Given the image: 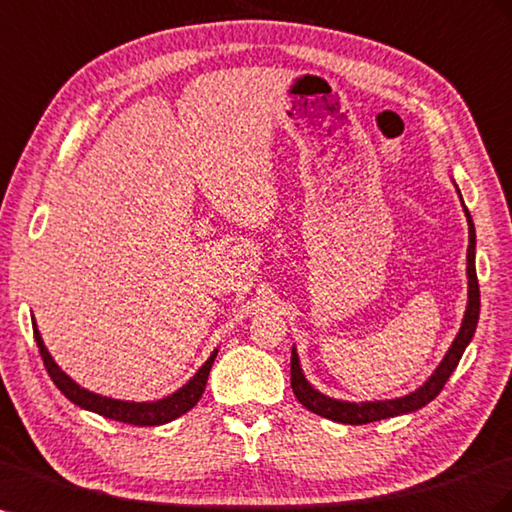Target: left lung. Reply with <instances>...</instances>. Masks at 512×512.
I'll use <instances>...</instances> for the list:
<instances>
[{
    "mask_svg": "<svg viewBox=\"0 0 512 512\" xmlns=\"http://www.w3.org/2000/svg\"><path fill=\"white\" fill-rule=\"evenodd\" d=\"M465 215H467V226H469V245H467V280H469V290H467V310H465V319L459 329L457 338H454L452 347L448 349L444 362L437 366V370L431 375L420 390L411 392L403 398H394V400H379V403H342V400L327 398L321 392H316L312 385L306 381L299 366V357L297 351L293 349V355H290V388H293V394L297 396L299 403L306 407L308 411L316 413V416H323L327 420L342 422V424H368V422H377L385 418H394L400 416V413H409L422 409L424 405L431 403V400L444 390L446 381L450 379L452 370L459 366V359L465 351V347L472 340L476 323H478V314H480V288H478V278H476V230L472 215H469L467 206H463Z\"/></svg>",
    "mask_w": 512,
    "mask_h": 512,
    "instance_id": "obj_1",
    "label": "left lung"
}]
</instances>
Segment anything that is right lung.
<instances>
[{"instance_id": "add662e5", "label": "right lung", "mask_w": 512, "mask_h": 512, "mask_svg": "<svg viewBox=\"0 0 512 512\" xmlns=\"http://www.w3.org/2000/svg\"><path fill=\"white\" fill-rule=\"evenodd\" d=\"M34 327V338L38 344L40 357H43L45 368L49 372L51 381L58 385V390L71 400V403L84 407L88 411L99 413L103 418L109 420H118V422H127V424H135V426H159L165 422H172L178 416H183L191 407H196V403L200 400L204 388H206V379H209L211 366L215 362L217 351L206 359L204 366L193 375V379L183 385L181 390L174 392L168 398H161L157 403H127V400H116V398H107L101 394H94L81 388L66 372L60 370V366L53 362V357L49 355V351L45 349L43 338H40L36 323H32Z\"/></svg>"}]
</instances>
